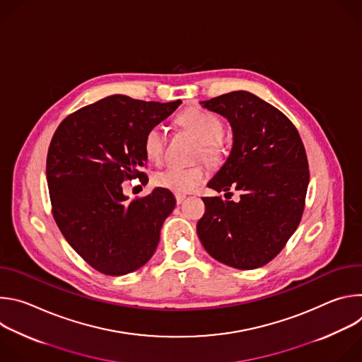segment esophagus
Here are the masks:
<instances>
[{"instance_id": "34e87169", "label": "esophagus", "mask_w": 362, "mask_h": 362, "mask_svg": "<svg viewBox=\"0 0 362 362\" xmlns=\"http://www.w3.org/2000/svg\"><path fill=\"white\" fill-rule=\"evenodd\" d=\"M185 199H186L185 194H176V202H177V204H182V203L185 202Z\"/></svg>"}]
</instances>
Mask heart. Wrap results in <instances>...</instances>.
I'll use <instances>...</instances> for the list:
<instances>
[{
    "mask_svg": "<svg viewBox=\"0 0 362 362\" xmlns=\"http://www.w3.org/2000/svg\"><path fill=\"white\" fill-rule=\"evenodd\" d=\"M179 124L192 132L200 141L203 147L204 158L212 163H216L223 156V122L221 117L209 110L197 107L187 109L179 116ZM143 148L146 156L153 162H160L165 151V134L159 126L150 127L143 139ZM208 172L204 168H177L169 166L158 173H154L153 182L159 187H165L173 193L185 194L193 192L199 185H202Z\"/></svg>",
    "mask_w": 362,
    "mask_h": 362,
    "instance_id": "1",
    "label": "heart"
}]
</instances>
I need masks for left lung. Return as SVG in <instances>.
Returning a JSON list of instances; mask_svg holds the SVG:
<instances>
[{
  "label": "left lung",
  "instance_id": "obj_1",
  "mask_svg": "<svg viewBox=\"0 0 362 362\" xmlns=\"http://www.w3.org/2000/svg\"><path fill=\"white\" fill-rule=\"evenodd\" d=\"M223 116L233 133L226 162L209 180L216 192L239 190L240 200L202 197L197 235L216 261L236 268L267 265L296 230L309 183L305 147L291 120L249 91L200 101Z\"/></svg>",
  "mask_w": 362,
  "mask_h": 362
}]
</instances>
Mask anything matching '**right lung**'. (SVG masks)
Returning a JSON list of instances; mask_svg holds the SVG:
<instances>
[{"label": "right lung", "mask_w": 362, "mask_h": 362, "mask_svg": "<svg viewBox=\"0 0 362 362\" xmlns=\"http://www.w3.org/2000/svg\"><path fill=\"white\" fill-rule=\"evenodd\" d=\"M182 100L141 101L115 94L66 117L51 139L47 185L53 216L70 246L95 271L120 276L141 268L156 250L173 212L170 190L156 187L129 202L126 179L147 176L146 132Z\"/></svg>", "instance_id": "1"}]
</instances>
